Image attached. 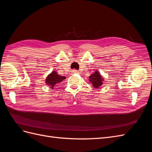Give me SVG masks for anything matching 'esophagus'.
Wrapping results in <instances>:
<instances>
[{
	"mask_svg": "<svg viewBox=\"0 0 152 152\" xmlns=\"http://www.w3.org/2000/svg\"><path fill=\"white\" fill-rule=\"evenodd\" d=\"M78 72H78V71L76 70H72V73H78Z\"/></svg>",
	"mask_w": 152,
	"mask_h": 152,
	"instance_id": "34e87169",
	"label": "esophagus"
}]
</instances>
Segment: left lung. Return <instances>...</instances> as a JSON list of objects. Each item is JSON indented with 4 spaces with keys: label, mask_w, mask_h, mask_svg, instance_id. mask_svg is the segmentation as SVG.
Returning <instances> with one entry per match:
<instances>
[{
    "label": "left lung",
    "mask_w": 152,
    "mask_h": 152,
    "mask_svg": "<svg viewBox=\"0 0 152 152\" xmlns=\"http://www.w3.org/2000/svg\"><path fill=\"white\" fill-rule=\"evenodd\" d=\"M89 80L91 82V84H93V87H94L95 88H98V87L102 86L103 84L102 76L99 74L98 72H95L94 73L91 75L89 77Z\"/></svg>",
    "instance_id": "obj_1"
}]
</instances>
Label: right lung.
Here are the masks:
<instances>
[{"label": "right lung", "mask_w": 152, "mask_h": 152, "mask_svg": "<svg viewBox=\"0 0 152 152\" xmlns=\"http://www.w3.org/2000/svg\"><path fill=\"white\" fill-rule=\"evenodd\" d=\"M65 79V77L64 76H60L58 75L57 72H53L49 75L47 77L46 80H45V82H46L47 84H49L52 89H53V87H54L55 84H56L58 83H59L61 81H63V79Z\"/></svg>", "instance_id": "add662e5"}]
</instances>
